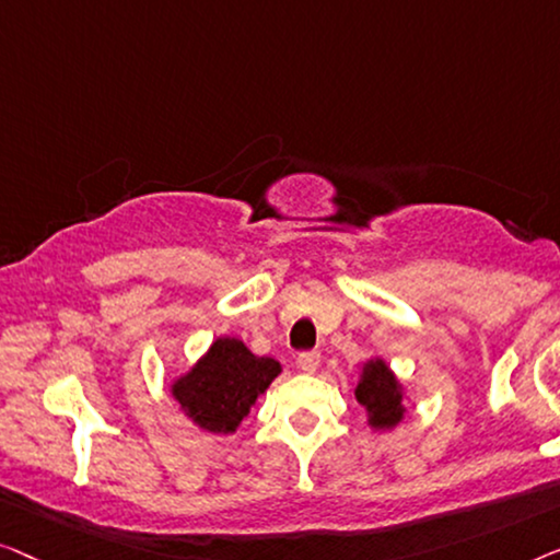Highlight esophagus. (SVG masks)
I'll return each instance as SVG.
<instances>
[{"label":"esophagus","mask_w":560,"mask_h":560,"mask_svg":"<svg viewBox=\"0 0 560 560\" xmlns=\"http://www.w3.org/2000/svg\"><path fill=\"white\" fill-rule=\"evenodd\" d=\"M319 360H322V355H319L317 350L299 352V355H296V368L302 370V373H314V370L319 368Z\"/></svg>","instance_id":"obj_1"}]
</instances>
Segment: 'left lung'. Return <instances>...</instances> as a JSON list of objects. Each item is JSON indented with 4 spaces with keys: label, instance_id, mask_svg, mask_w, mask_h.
<instances>
[{
    "label": "left lung",
    "instance_id": "left-lung-1",
    "mask_svg": "<svg viewBox=\"0 0 560 560\" xmlns=\"http://www.w3.org/2000/svg\"><path fill=\"white\" fill-rule=\"evenodd\" d=\"M355 396L360 400V406L368 408L370 423L377 429H390L404 419L400 385L383 360L368 362Z\"/></svg>",
    "mask_w": 560,
    "mask_h": 560
}]
</instances>
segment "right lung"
I'll use <instances>...</instances> for the list:
<instances>
[{
    "mask_svg": "<svg viewBox=\"0 0 560 560\" xmlns=\"http://www.w3.org/2000/svg\"><path fill=\"white\" fill-rule=\"evenodd\" d=\"M279 373L277 360L256 358L241 340L220 337L208 355L179 377L172 393L202 429L212 434H233Z\"/></svg>",
    "mask_w": 560,
    "mask_h": 560,
    "instance_id": "1",
    "label": "right lung"
}]
</instances>
